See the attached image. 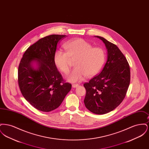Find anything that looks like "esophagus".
Returning <instances> with one entry per match:
<instances>
[{
  "label": "esophagus",
  "instance_id": "esophagus-1",
  "mask_svg": "<svg viewBox=\"0 0 149 149\" xmlns=\"http://www.w3.org/2000/svg\"><path fill=\"white\" fill-rule=\"evenodd\" d=\"M78 86H79V84H72V86L74 88H77Z\"/></svg>",
  "mask_w": 149,
  "mask_h": 149
}]
</instances>
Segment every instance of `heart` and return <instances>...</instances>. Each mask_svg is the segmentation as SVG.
Masks as SVG:
<instances>
[{"label": "heart", "mask_w": 149, "mask_h": 149, "mask_svg": "<svg viewBox=\"0 0 149 149\" xmlns=\"http://www.w3.org/2000/svg\"><path fill=\"white\" fill-rule=\"evenodd\" d=\"M66 50L56 51L54 61L57 67L65 74L70 69V58L78 57L75 63L74 69L66 76L71 83L83 80L85 77H92L99 72L106 60V51L101 47H93L91 43L83 39L73 40L64 45Z\"/></svg>", "instance_id": "obj_1"}]
</instances>
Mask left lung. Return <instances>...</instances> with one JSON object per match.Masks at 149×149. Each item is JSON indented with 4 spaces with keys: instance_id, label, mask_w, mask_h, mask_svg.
Returning a JSON list of instances; mask_svg holds the SVG:
<instances>
[{
    "instance_id": "8db88e82",
    "label": "left lung",
    "mask_w": 149,
    "mask_h": 149,
    "mask_svg": "<svg viewBox=\"0 0 149 149\" xmlns=\"http://www.w3.org/2000/svg\"><path fill=\"white\" fill-rule=\"evenodd\" d=\"M106 45L107 61L100 74L84 84L86 108L93 113L113 111L125 98L130 83V69L118 47L102 37L96 36Z\"/></svg>"
}]
</instances>
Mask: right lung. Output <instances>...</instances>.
Returning a JSON list of instances; mask_svg holds the SVG:
<instances>
[{"label":"right lung","mask_w":149,"mask_h":149,"mask_svg":"<svg viewBox=\"0 0 149 149\" xmlns=\"http://www.w3.org/2000/svg\"><path fill=\"white\" fill-rule=\"evenodd\" d=\"M66 36L51 35L40 39L25 51L19 65L18 82L22 94L39 111L56 109L71 90V84L64 81L54 61L57 46Z\"/></svg>","instance_id":"right-lung-1"}]
</instances>
